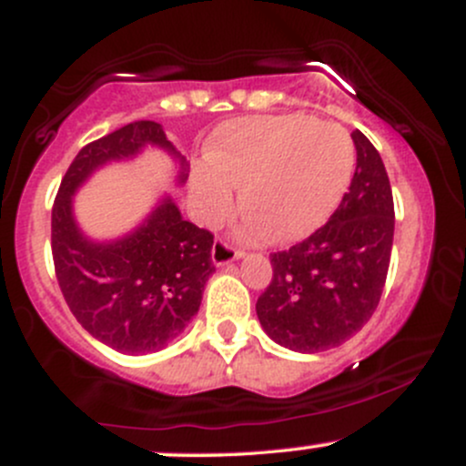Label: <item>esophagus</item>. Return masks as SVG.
I'll use <instances>...</instances> for the list:
<instances>
[{"label": "esophagus", "mask_w": 466, "mask_h": 466, "mask_svg": "<svg viewBox=\"0 0 466 466\" xmlns=\"http://www.w3.org/2000/svg\"><path fill=\"white\" fill-rule=\"evenodd\" d=\"M240 258H243V251L234 249L232 245L226 243V240L217 238L215 245H212V263L217 267H229Z\"/></svg>", "instance_id": "obj_1"}]
</instances>
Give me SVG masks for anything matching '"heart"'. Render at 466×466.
I'll list each match as a JSON object with an SVG mask.
<instances>
[{
  "label": "heart",
  "mask_w": 466,
  "mask_h": 466,
  "mask_svg": "<svg viewBox=\"0 0 466 466\" xmlns=\"http://www.w3.org/2000/svg\"><path fill=\"white\" fill-rule=\"evenodd\" d=\"M208 164L192 177V201L208 226L232 212L238 184L248 208L240 237L293 243L333 215L355 168L350 136L304 116L238 117L212 136Z\"/></svg>",
  "instance_id": "obj_1"
}]
</instances>
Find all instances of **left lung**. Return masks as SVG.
<instances>
[{"mask_svg":"<svg viewBox=\"0 0 466 466\" xmlns=\"http://www.w3.org/2000/svg\"><path fill=\"white\" fill-rule=\"evenodd\" d=\"M350 137L357 168L339 208L307 240L269 256L274 278L256 315L282 349H335L361 330L381 300L394 238L392 188L370 140L361 131Z\"/></svg>","mask_w":466,"mask_h":466,"instance_id":"obj_1","label":"left lung"}]
</instances>
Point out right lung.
<instances>
[{
	"mask_svg": "<svg viewBox=\"0 0 466 466\" xmlns=\"http://www.w3.org/2000/svg\"><path fill=\"white\" fill-rule=\"evenodd\" d=\"M157 148L173 162V184L188 179V159L153 120L131 122L74 157L52 208V256L69 311L89 335L125 355L166 349L201 307L210 280L212 234L181 217L162 195L136 228L116 238H92L78 226L74 197L105 166L131 162Z\"/></svg>",
	"mask_w": 466,
	"mask_h": 466,
	"instance_id": "right-lung-1",
	"label": "right lung"
}]
</instances>
